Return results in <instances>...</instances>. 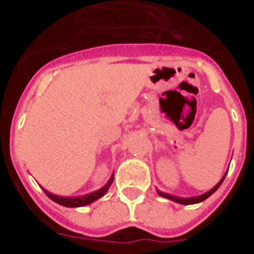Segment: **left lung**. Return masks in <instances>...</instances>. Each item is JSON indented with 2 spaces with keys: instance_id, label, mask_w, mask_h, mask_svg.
<instances>
[{
  "instance_id": "8db88e82",
  "label": "left lung",
  "mask_w": 254,
  "mask_h": 254,
  "mask_svg": "<svg viewBox=\"0 0 254 254\" xmlns=\"http://www.w3.org/2000/svg\"><path fill=\"white\" fill-rule=\"evenodd\" d=\"M225 177H226V174L223 177V178H221V181H220L219 183H217V185L212 188V190H210L208 192H206L205 194H201V196H197V197H192V198H179V197L172 196V194H168V193H163V192H159V190H158V193L160 194L161 197H165V198H169V199H172V201H176V202L182 203V205H193V203L202 202V201H205L206 198H208V197H210L211 194L214 193L215 190L220 187V185L223 183V181L225 179Z\"/></svg>"
}]
</instances>
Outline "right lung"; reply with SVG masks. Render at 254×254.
<instances>
[{
	"mask_svg": "<svg viewBox=\"0 0 254 254\" xmlns=\"http://www.w3.org/2000/svg\"><path fill=\"white\" fill-rule=\"evenodd\" d=\"M114 177L112 176L109 182H108L107 185L104 186L103 188H100L99 190H96V192H93V193H89L86 196H82V197H72V198H69V197H60V196H55V194L49 193L44 190L47 196L52 199V201H55V202L60 203L62 206H66V207H80V206H85V205H89V203L94 202L95 199L100 198L102 196H104L107 193V190H109L111 187L112 182H113Z\"/></svg>",
	"mask_w": 254,
	"mask_h": 254,
	"instance_id": "add662e5",
	"label": "right lung"
}]
</instances>
